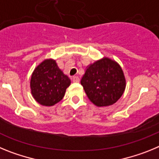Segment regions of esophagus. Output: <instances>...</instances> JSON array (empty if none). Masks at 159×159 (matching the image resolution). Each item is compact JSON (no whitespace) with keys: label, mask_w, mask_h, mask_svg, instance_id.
<instances>
[{"label":"esophagus","mask_w":159,"mask_h":159,"mask_svg":"<svg viewBox=\"0 0 159 159\" xmlns=\"http://www.w3.org/2000/svg\"><path fill=\"white\" fill-rule=\"evenodd\" d=\"M71 80H72L73 82H75V83L80 82V78H79L78 76H73L72 78H71Z\"/></svg>","instance_id":"obj_1"}]
</instances>
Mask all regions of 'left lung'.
Wrapping results in <instances>:
<instances>
[{"instance_id": "obj_1", "label": "left lung", "mask_w": 159, "mask_h": 159, "mask_svg": "<svg viewBox=\"0 0 159 159\" xmlns=\"http://www.w3.org/2000/svg\"><path fill=\"white\" fill-rule=\"evenodd\" d=\"M80 83L88 99L97 107L114 104L122 96L126 88L121 67L108 58L89 65Z\"/></svg>"}]
</instances>
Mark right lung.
<instances>
[{
	"label": "right lung",
	"instance_id": "1",
	"mask_svg": "<svg viewBox=\"0 0 159 159\" xmlns=\"http://www.w3.org/2000/svg\"><path fill=\"white\" fill-rule=\"evenodd\" d=\"M71 84L52 59L43 60L35 68L30 81L31 92L36 102L43 106H53L64 96Z\"/></svg>",
	"mask_w": 159,
	"mask_h": 159
}]
</instances>
